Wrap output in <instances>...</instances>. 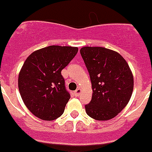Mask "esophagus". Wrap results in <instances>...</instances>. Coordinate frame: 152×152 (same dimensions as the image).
<instances>
[{
	"instance_id": "1",
	"label": "esophagus",
	"mask_w": 152,
	"mask_h": 152,
	"mask_svg": "<svg viewBox=\"0 0 152 152\" xmlns=\"http://www.w3.org/2000/svg\"><path fill=\"white\" fill-rule=\"evenodd\" d=\"M80 94H81V89L80 88L76 89L75 91H74V95L76 96H80Z\"/></svg>"
}]
</instances>
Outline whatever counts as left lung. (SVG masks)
<instances>
[{
	"mask_svg": "<svg viewBox=\"0 0 152 152\" xmlns=\"http://www.w3.org/2000/svg\"><path fill=\"white\" fill-rule=\"evenodd\" d=\"M93 90L88 116L96 120L115 117L129 102L133 76L128 63L118 52L104 47H84L80 50Z\"/></svg>",
	"mask_w": 152,
	"mask_h": 152,
	"instance_id": "obj_1",
	"label": "left lung"
}]
</instances>
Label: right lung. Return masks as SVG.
Instances as JSON below:
<instances>
[{"instance_id":"1","label":"right lung","mask_w":152,"mask_h":152,"mask_svg":"<svg viewBox=\"0 0 152 152\" xmlns=\"http://www.w3.org/2000/svg\"><path fill=\"white\" fill-rule=\"evenodd\" d=\"M78 47L50 46L27 58L19 74V90L27 108L43 120L62 115L70 94L61 71L78 53Z\"/></svg>"}]
</instances>
